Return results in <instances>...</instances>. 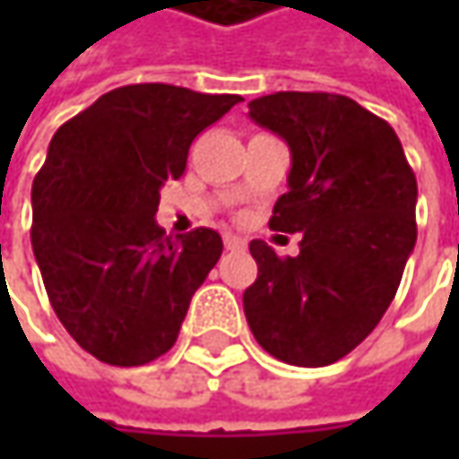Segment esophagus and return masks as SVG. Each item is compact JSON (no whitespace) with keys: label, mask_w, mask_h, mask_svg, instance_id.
Here are the masks:
<instances>
[{"label":"esophagus","mask_w":459,"mask_h":459,"mask_svg":"<svg viewBox=\"0 0 459 459\" xmlns=\"http://www.w3.org/2000/svg\"><path fill=\"white\" fill-rule=\"evenodd\" d=\"M247 247V241L244 238H238V236H226V249L230 252H238V249H244Z\"/></svg>","instance_id":"1"}]
</instances>
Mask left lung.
I'll return each mask as SVG.
<instances>
[{
	"label": "left lung",
	"instance_id": "left-lung-1",
	"mask_svg": "<svg viewBox=\"0 0 459 459\" xmlns=\"http://www.w3.org/2000/svg\"><path fill=\"white\" fill-rule=\"evenodd\" d=\"M249 117L292 153L290 191L271 230L303 233L279 257L255 238L257 279L244 292L255 340L279 361L326 367L348 356L388 311L417 241V180L394 127L334 92H273Z\"/></svg>",
	"mask_w": 459,
	"mask_h": 459
}]
</instances>
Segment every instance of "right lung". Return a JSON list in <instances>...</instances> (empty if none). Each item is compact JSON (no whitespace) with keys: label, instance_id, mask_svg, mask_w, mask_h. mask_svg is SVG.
<instances>
[{"label":"right lung","instance_id":"right-lung-1","mask_svg":"<svg viewBox=\"0 0 459 459\" xmlns=\"http://www.w3.org/2000/svg\"><path fill=\"white\" fill-rule=\"evenodd\" d=\"M175 84L106 92L49 140L34 178L31 247L65 332L98 361L140 367L167 353L223 252L212 229L167 236L159 188L238 103Z\"/></svg>","mask_w":459,"mask_h":459}]
</instances>
